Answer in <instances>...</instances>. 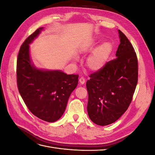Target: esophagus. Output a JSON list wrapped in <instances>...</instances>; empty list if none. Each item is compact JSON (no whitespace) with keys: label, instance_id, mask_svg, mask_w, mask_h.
<instances>
[{"label":"esophagus","instance_id":"1","mask_svg":"<svg viewBox=\"0 0 155 155\" xmlns=\"http://www.w3.org/2000/svg\"><path fill=\"white\" fill-rule=\"evenodd\" d=\"M79 83H80L81 84H82V85H83V84H84V83H85V78H84L83 77H81L80 78H79Z\"/></svg>","mask_w":155,"mask_h":155}]
</instances>
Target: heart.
Instances as JSON below:
<instances>
[{"mask_svg":"<svg viewBox=\"0 0 155 155\" xmlns=\"http://www.w3.org/2000/svg\"><path fill=\"white\" fill-rule=\"evenodd\" d=\"M96 45V43L92 41L88 44L85 48H83L82 51L86 53L90 52ZM112 51V45L109 42H105L100 45L92 51L87 59L86 66L88 69L94 72H96L102 69L110 56Z\"/></svg>","mask_w":155,"mask_h":155,"instance_id":"obj_1","label":"heart"}]
</instances>
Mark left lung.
I'll return each instance as SVG.
<instances>
[{
    "label": "left lung",
    "mask_w": 155,
    "mask_h": 155,
    "mask_svg": "<svg viewBox=\"0 0 155 155\" xmlns=\"http://www.w3.org/2000/svg\"><path fill=\"white\" fill-rule=\"evenodd\" d=\"M118 32L120 44L116 58L91 74L86 83L88 114L98 125H109L120 118L130 104L138 83L137 54L127 37Z\"/></svg>",
    "instance_id": "obj_1"
}]
</instances>
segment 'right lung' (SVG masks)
<instances>
[{
	"instance_id": "right-lung-1",
	"label": "right lung",
	"mask_w": 155,
	"mask_h": 155,
	"mask_svg": "<svg viewBox=\"0 0 155 155\" xmlns=\"http://www.w3.org/2000/svg\"><path fill=\"white\" fill-rule=\"evenodd\" d=\"M42 30H36L21 46L17 61V83L31 113L44 121L54 122L64 113L70 95L78 85L79 75H67L59 70L45 71L32 64L29 44Z\"/></svg>"
}]
</instances>
